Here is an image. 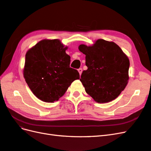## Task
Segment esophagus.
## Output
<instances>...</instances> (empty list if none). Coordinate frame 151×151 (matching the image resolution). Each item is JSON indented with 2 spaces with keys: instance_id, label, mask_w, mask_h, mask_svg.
Listing matches in <instances>:
<instances>
[{
  "instance_id": "34e87169",
  "label": "esophagus",
  "mask_w": 151,
  "mask_h": 151,
  "mask_svg": "<svg viewBox=\"0 0 151 151\" xmlns=\"http://www.w3.org/2000/svg\"><path fill=\"white\" fill-rule=\"evenodd\" d=\"M78 72H79V74H80V76L81 75V73H82V72H83V69L81 68H79L78 69Z\"/></svg>"
}]
</instances>
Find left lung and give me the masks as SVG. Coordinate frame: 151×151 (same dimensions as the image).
<instances>
[{"mask_svg":"<svg viewBox=\"0 0 151 151\" xmlns=\"http://www.w3.org/2000/svg\"><path fill=\"white\" fill-rule=\"evenodd\" d=\"M86 65L80 81L86 92L98 103L115 99L127 86L129 60L119 45L99 39L92 46L80 45Z\"/></svg>","mask_w":151,"mask_h":151,"instance_id":"8db88e82","label":"left lung"}]
</instances>
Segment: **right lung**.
I'll list each match as a JSON object with an SVG mask.
<instances>
[{"instance_id": "right-lung-1", "label": "right lung", "mask_w": 151, "mask_h": 151, "mask_svg": "<svg viewBox=\"0 0 151 151\" xmlns=\"http://www.w3.org/2000/svg\"><path fill=\"white\" fill-rule=\"evenodd\" d=\"M60 40H43L25 54L24 77L36 97L46 102L58 101L79 73L70 67V57Z\"/></svg>"}]
</instances>
